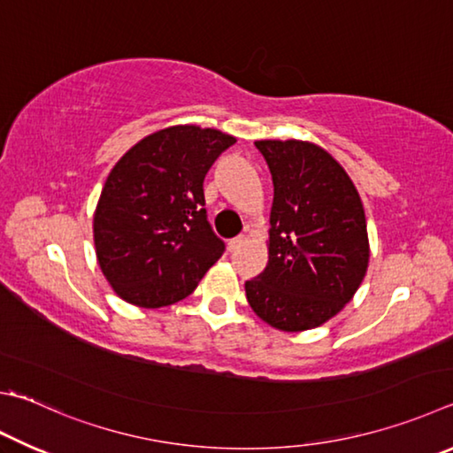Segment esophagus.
<instances>
[{"label":"esophagus","instance_id":"obj_1","mask_svg":"<svg viewBox=\"0 0 453 453\" xmlns=\"http://www.w3.org/2000/svg\"><path fill=\"white\" fill-rule=\"evenodd\" d=\"M243 243H245V235H237V237H234V240H229L227 250H229V251H237V250L242 248Z\"/></svg>","mask_w":453,"mask_h":453}]
</instances>
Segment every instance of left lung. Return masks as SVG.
I'll list each match as a JSON object with an SVG mask.
<instances>
[{
    "label": "left lung",
    "instance_id": "1",
    "mask_svg": "<svg viewBox=\"0 0 453 453\" xmlns=\"http://www.w3.org/2000/svg\"><path fill=\"white\" fill-rule=\"evenodd\" d=\"M273 178L269 259L245 281L255 315L285 333L320 326L355 297L370 245L363 200L325 148L309 141H255Z\"/></svg>",
    "mask_w": 453,
    "mask_h": 453
}]
</instances>
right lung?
Here are the masks:
<instances>
[{
	"instance_id": "1",
	"label": "right lung",
	"mask_w": 453,
	"mask_h": 453,
	"mask_svg": "<svg viewBox=\"0 0 453 453\" xmlns=\"http://www.w3.org/2000/svg\"><path fill=\"white\" fill-rule=\"evenodd\" d=\"M235 136L176 125L144 136L114 164L93 218L96 261L130 305L186 299L221 253L203 210V178Z\"/></svg>"
}]
</instances>
